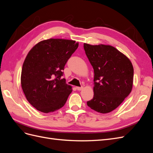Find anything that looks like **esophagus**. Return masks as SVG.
<instances>
[{
	"label": "esophagus",
	"mask_w": 153,
	"mask_h": 153,
	"mask_svg": "<svg viewBox=\"0 0 153 153\" xmlns=\"http://www.w3.org/2000/svg\"><path fill=\"white\" fill-rule=\"evenodd\" d=\"M76 89L78 90V91H81L83 89V87H76Z\"/></svg>",
	"instance_id": "1"
}]
</instances>
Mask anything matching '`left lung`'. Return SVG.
<instances>
[{"label": "left lung", "mask_w": 153, "mask_h": 153, "mask_svg": "<svg viewBox=\"0 0 153 153\" xmlns=\"http://www.w3.org/2000/svg\"><path fill=\"white\" fill-rule=\"evenodd\" d=\"M84 48L94 73V97L87 104L96 112L109 113L117 108L132 90V63L112 46L84 43Z\"/></svg>", "instance_id": "obj_1"}]
</instances>
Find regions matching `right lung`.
Returning <instances> with one entry per match:
<instances>
[{
	"label": "right lung",
	"instance_id": "1",
	"mask_svg": "<svg viewBox=\"0 0 153 153\" xmlns=\"http://www.w3.org/2000/svg\"><path fill=\"white\" fill-rule=\"evenodd\" d=\"M78 47L75 41L51 38L37 43L27 55L21 85L27 101L40 112H52L66 103L72 87L61 78L62 70Z\"/></svg>",
	"mask_w": 153,
	"mask_h": 153
}]
</instances>
